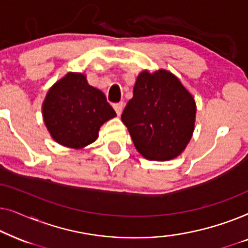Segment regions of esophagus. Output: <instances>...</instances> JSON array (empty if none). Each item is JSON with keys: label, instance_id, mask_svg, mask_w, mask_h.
<instances>
[{"label": "esophagus", "instance_id": "34e87169", "mask_svg": "<svg viewBox=\"0 0 248 248\" xmlns=\"http://www.w3.org/2000/svg\"><path fill=\"white\" fill-rule=\"evenodd\" d=\"M115 111H116V114L120 116L122 114V111H123V108H124V103L123 101H121V103H117V104H114L113 105Z\"/></svg>", "mask_w": 248, "mask_h": 248}]
</instances>
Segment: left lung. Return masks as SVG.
<instances>
[{"instance_id": "1", "label": "left lung", "mask_w": 248, "mask_h": 248, "mask_svg": "<svg viewBox=\"0 0 248 248\" xmlns=\"http://www.w3.org/2000/svg\"><path fill=\"white\" fill-rule=\"evenodd\" d=\"M196 105L188 90L167 70H144L122 114L137 150L149 160L166 161L185 150L195 124Z\"/></svg>"}]
</instances>
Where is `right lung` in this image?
<instances>
[{"instance_id": "1", "label": "right lung", "mask_w": 248, "mask_h": 248, "mask_svg": "<svg viewBox=\"0 0 248 248\" xmlns=\"http://www.w3.org/2000/svg\"><path fill=\"white\" fill-rule=\"evenodd\" d=\"M116 116L106 96L82 73L69 72L47 93L43 117L57 143L82 149L98 138L101 125Z\"/></svg>"}]
</instances>
